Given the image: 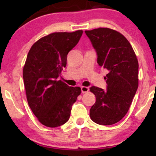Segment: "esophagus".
Returning a JSON list of instances; mask_svg holds the SVG:
<instances>
[{"instance_id":"esophagus-1","label":"esophagus","mask_w":156,"mask_h":156,"mask_svg":"<svg viewBox=\"0 0 156 156\" xmlns=\"http://www.w3.org/2000/svg\"><path fill=\"white\" fill-rule=\"evenodd\" d=\"M89 91V88L87 87H81V91L82 93H86Z\"/></svg>"}]
</instances>
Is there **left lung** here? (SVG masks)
<instances>
[{
    "label": "left lung",
    "mask_w": 156,
    "mask_h": 156,
    "mask_svg": "<svg viewBox=\"0 0 156 156\" xmlns=\"http://www.w3.org/2000/svg\"><path fill=\"white\" fill-rule=\"evenodd\" d=\"M84 32L96 50L98 64L108 71L106 90L90 87L96 96L91 119L98 125H113L126 114L138 89V59L127 39L118 31L98 28Z\"/></svg>",
    "instance_id": "left-lung-1"
}]
</instances>
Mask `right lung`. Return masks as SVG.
Here are the masks:
<instances>
[{"mask_svg": "<svg viewBox=\"0 0 156 156\" xmlns=\"http://www.w3.org/2000/svg\"><path fill=\"white\" fill-rule=\"evenodd\" d=\"M83 30L55 32L36 42L29 51L23 78L29 106L39 122L57 127L69 119L73 104L81 93L58 78L67 65L68 53L78 44Z\"/></svg>", "mask_w": 156, "mask_h": 156, "instance_id": "right-lung-1", "label": "right lung"}]
</instances>
